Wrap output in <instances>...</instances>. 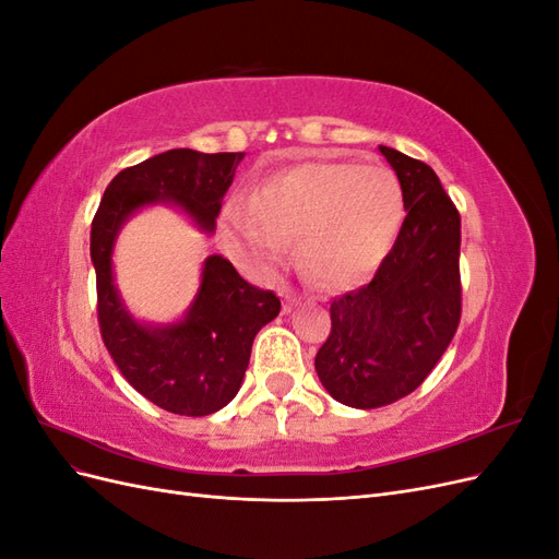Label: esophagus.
I'll use <instances>...</instances> for the list:
<instances>
[{"label": "esophagus", "mask_w": 559, "mask_h": 559, "mask_svg": "<svg viewBox=\"0 0 559 559\" xmlns=\"http://www.w3.org/2000/svg\"><path fill=\"white\" fill-rule=\"evenodd\" d=\"M282 298H284V312H292V308L296 306V296L286 289V292H282Z\"/></svg>", "instance_id": "34e87169"}]
</instances>
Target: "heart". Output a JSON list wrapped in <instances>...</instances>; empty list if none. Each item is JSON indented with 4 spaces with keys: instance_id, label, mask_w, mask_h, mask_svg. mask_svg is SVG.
Masks as SVG:
<instances>
[{
    "instance_id": "heart-1",
    "label": "heart",
    "mask_w": 559,
    "mask_h": 559,
    "mask_svg": "<svg viewBox=\"0 0 559 559\" xmlns=\"http://www.w3.org/2000/svg\"><path fill=\"white\" fill-rule=\"evenodd\" d=\"M403 224V193L384 165L310 160L251 186L222 212L218 235L253 273H273L298 235V259L319 284L352 286L373 275Z\"/></svg>"
}]
</instances>
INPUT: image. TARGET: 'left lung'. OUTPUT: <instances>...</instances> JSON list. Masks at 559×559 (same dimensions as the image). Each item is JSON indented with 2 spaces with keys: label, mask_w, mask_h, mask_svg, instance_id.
Here are the masks:
<instances>
[{
  "label": "left lung",
  "mask_w": 559,
  "mask_h": 559,
  "mask_svg": "<svg viewBox=\"0 0 559 559\" xmlns=\"http://www.w3.org/2000/svg\"><path fill=\"white\" fill-rule=\"evenodd\" d=\"M401 181L405 218L373 280L331 300L314 368L349 408H380L427 380L462 319V218L427 163L380 146Z\"/></svg>",
  "instance_id": "left-lung-1"
}]
</instances>
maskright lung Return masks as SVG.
<instances>
[{
    "label": "right lung",
    "instance_id": "add662e5",
    "mask_svg": "<svg viewBox=\"0 0 559 559\" xmlns=\"http://www.w3.org/2000/svg\"><path fill=\"white\" fill-rule=\"evenodd\" d=\"M242 158L245 154L170 148L118 173L93 216L99 333L123 378L144 399L175 415H212L233 401L249 366L253 337L280 314V298L245 282L224 257H210L189 314L173 326H142L116 294L114 240L126 218L151 202H173L212 233Z\"/></svg>",
    "mask_w": 559,
    "mask_h": 559
}]
</instances>
